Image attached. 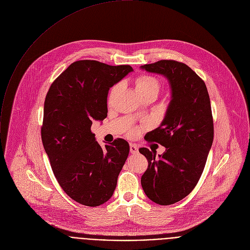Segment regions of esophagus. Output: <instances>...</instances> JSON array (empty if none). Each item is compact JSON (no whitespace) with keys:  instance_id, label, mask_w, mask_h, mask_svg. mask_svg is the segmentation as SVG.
<instances>
[{"instance_id":"esophagus-1","label":"esophagus","mask_w":250,"mask_h":250,"mask_svg":"<svg viewBox=\"0 0 250 250\" xmlns=\"http://www.w3.org/2000/svg\"><path fill=\"white\" fill-rule=\"evenodd\" d=\"M129 151H130L131 154H137V153H138V147H137L135 144L130 143V145H129Z\"/></svg>"}]
</instances>
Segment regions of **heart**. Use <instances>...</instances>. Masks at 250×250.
<instances>
[{
  "label": "heart",
  "mask_w": 250,
  "mask_h": 250,
  "mask_svg": "<svg viewBox=\"0 0 250 250\" xmlns=\"http://www.w3.org/2000/svg\"><path fill=\"white\" fill-rule=\"evenodd\" d=\"M161 86L162 85H161L160 81L153 76L141 75L135 80V88L140 96L143 94H146L148 92L159 93ZM116 89H117V85H115L111 89V95L114 94Z\"/></svg>",
  "instance_id": "obj_1"
}]
</instances>
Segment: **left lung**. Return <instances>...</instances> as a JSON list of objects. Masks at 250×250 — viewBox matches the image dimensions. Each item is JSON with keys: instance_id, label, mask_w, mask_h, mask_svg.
I'll use <instances>...</instances> for the list:
<instances>
[{"instance_id": "8db88e82", "label": "left lung", "mask_w": 250, "mask_h": 250, "mask_svg": "<svg viewBox=\"0 0 250 250\" xmlns=\"http://www.w3.org/2000/svg\"><path fill=\"white\" fill-rule=\"evenodd\" d=\"M141 68L166 76L171 87L162 125L145 135L148 142L165 146L166 152L156 158L155 151L139 149L148 160L141 177L146 196L169 206L187 197L203 174L214 135L210 99L203 79L185 63L165 59Z\"/></svg>"}]
</instances>
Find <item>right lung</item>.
<instances>
[{"label":"right lung","instance_id":"1","mask_svg":"<svg viewBox=\"0 0 250 250\" xmlns=\"http://www.w3.org/2000/svg\"><path fill=\"white\" fill-rule=\"evenodd\" d=\"M132 71L96 60L72 63L51 83L43 106L41 136L53 174L75 202L98 207L113 195L129 153L122 138L101 147L90 127L107 117L111 86Z\"/></svg>","mask_w":250,"mask_h":250}]
</instances>
